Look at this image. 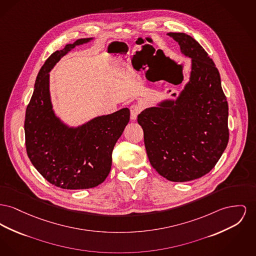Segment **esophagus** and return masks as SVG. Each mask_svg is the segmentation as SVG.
<instances>
[{"instance_id":"obj_1","label":"esophagus","mask_w":256,"mask_h":256,"mask_svg":"<svg viewBox=\"0 0 256 256\" xmlns=\"http://www.w3.org/2000/svg\"><path fill=\"white\" fill-rule=\"evenodd\" d=\"M140 112H141L140 106H136V104L130 106V118H132V120H136V118H137V116Z\"/></svg>"}]
</instances>
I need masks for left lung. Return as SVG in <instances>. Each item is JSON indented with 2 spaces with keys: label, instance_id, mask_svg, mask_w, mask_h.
<instances>
[{
  "label": "left lung",
  "instance_id": "left-lung-1",
  "mask_svg": "<svg viewBox=\"0 0 256 256\" xmlns=\"http://www.w3.org/2000/svg\"><path fill=\"white\" fill-rule=\"evenodd\" d=\"M192 59L190 79L176 98L144 109L137 122L156 172L171 182L196 180L216 164L228 139V104L208 53L184 32L167 34Z\"/></svg>",
  "mask_w": 256,
  "mask_h": 256
}]
</instances>
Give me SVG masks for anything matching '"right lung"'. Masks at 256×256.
I'll return each mask as SVG.
<instances>
[{
	"mask_svg": "<svg viewBox=\"0 0 256 256\" xmlns=\"http://www.w3.org/2000/svg\"><path fill=\"white\" fill-rule=\"evenodd\" d=\"M92 40H77L46 60L26 109L24 128L30 162L46 180L64 190L92 188L104 182L114 146L130 122L128 108L78 126H70L55 114L49 90L50 70L70 50Z\"/></svg>",
	"mask_w": 256,
	"mask_h": 256,
	"instance_id": "obj_1",
	"label": "right lung"
}]
</instances>
